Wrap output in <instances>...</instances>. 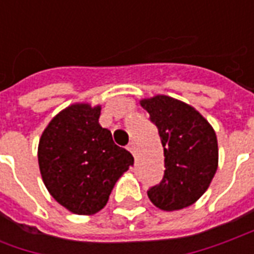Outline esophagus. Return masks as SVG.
<instances>
[{"mask_svg":"<svg viewBox=\"0 0 254 254\" xmlns=\"http://www.w3.org/2000/svg\"><path fill=\"white\" fill-rule=\"evenodd\" d=\"M127 151H129L132 155H136V147H134V144L133 143L127 144Z\"/></svg>","mask_w":254,"mask_h":254,"instance_id":"esophagus-1","label":"esophagus"}]
</instances>
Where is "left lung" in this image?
Returning a JSON list of instances; mask_svg holds the SVG:
<instances>
[{"label": "left lung", "instance_id": "left-lung-1", "mask_svg": "<svg viewBox=\"0 0 254 254\" xmlns=\"http://www.w3.org/2000/svg\"><path fill=\"white\" fill-rule=\"evenodd\" d=\"M159 132L165 176L148 197L163 211H178L200 198L218 170V138L211 124L185 102L167 95L140 100Z\"/></svg>", "mask_w": 254, "mask_h": 254}]
</instances>
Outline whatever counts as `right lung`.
I'll list each match as a JSON object with an SVG mask.
<instances>
[{
	"instance_id": "obj_1",
	"label": "right lung",
	"mask_w": 254,
	"mask_h": 254,
	"mask_svg": "<svg viewBox=\"0 0 254 254\" xmlns=\"http://www.w3.org/2000/svg\"><path fill=\"white\" fill-rule=\"evenodd\" d=\"M99 117V105L67 106L49 122L38 145L45 187L56 201L77 215L99 212L116 182L133 165L132 154L113 141Z\"/></svg>"
}]
</instances>
